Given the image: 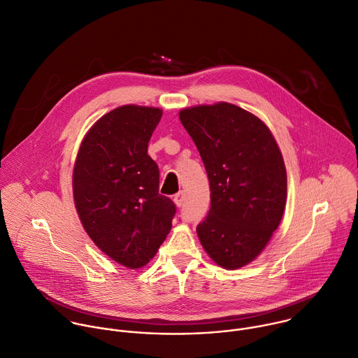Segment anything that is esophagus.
<instances>
[{"mask_svg": "<svg viewBox=\"0 0 358 358\" xmlns=\"http://www.w3.org/2000/svg\"><path fill=\"white\" fill-rule=\"evenodd\" d=\"M184 201H185V194H184L182 191L174 195V203H176L178 208L184 205Z\"/></svg>", "mask_w": 358, "mask_h": 358, "instance_id": "1", "label": "esophagus"}]
</instances>
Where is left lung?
Returning a JSON list of instances; mask_svg holds the SVG:
<instances>
[{
	"label": "left lung",
	"mask_w": 358,
	"mask_h": 358,
	"mask_svg": "<svg viewBox=\"0 0 358 358\" xmlns=\"http://www.w3.org/2000/svg\"><path fill=\"white\" fill-rule=\"evenodd\" d=\"M210 185V209L196 233L208 255L224 269L254 261L279 227L287 196L282 152L257 115L230 104L180 111Z\"/></svg>",
	"instance_id": "8db88e82"
}]
</instances>
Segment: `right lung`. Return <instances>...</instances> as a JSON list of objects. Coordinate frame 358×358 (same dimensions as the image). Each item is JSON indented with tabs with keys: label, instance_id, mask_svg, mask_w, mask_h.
Here are the masks:
<instances>
[{
	"label": "right lung",
	"instance_id": "right-lung-1",
	"mask_svg": "<svg viewBox=\"0 0 358 358\" xmlns=\"http://www.w3.org/2000/svg\"><path fill=\"white\" fill-rule=\"evenodd\" d=\"M163 111L121 106L85 135L75 160V208L92 241L129 269L145 266L171 230L174 202L159 194L148 143Z\"/></svg>",
	"mask_w": 358,
	"mask_h": 358
}]
</instances>
